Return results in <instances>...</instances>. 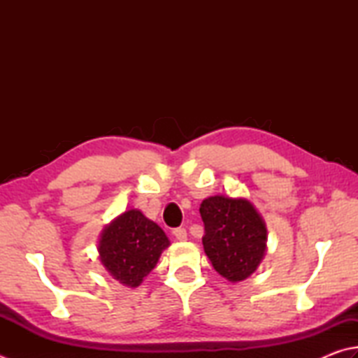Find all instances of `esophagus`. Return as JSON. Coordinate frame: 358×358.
<instances>
[{"label": "esophagus", "mask_w": 358, "mask_h": 358, "mask_svg": "<svg viewBox=\"0 0 358 358\" xmlns=\"http://www.w3.org/2000/svg\"><path fill=\"white\" fill-rule=\"evenodd\" d=\"M173 235H174V237H176V240H179V241H185V240H187V231H185L184 227L174 229Z\"/></svg>", "instance_id": "34e87169"}]
</instances>
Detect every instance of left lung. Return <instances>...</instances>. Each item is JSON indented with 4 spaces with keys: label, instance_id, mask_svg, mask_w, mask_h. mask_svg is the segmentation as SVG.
Masks as SVG:
<instances>
[{
    "label": "left lung",
    "instance_id": "left-lung-1",
    "mask_svg": "<svg viewBox=\"0 0 358 358\" xmlns=\"http://www.w3.org/2000/svg\"><path fill=\"white\" fill-rule=\"evenodd\" d=\"M202 245L215 271L231 282L245 280L265 255L266 227L251 202L210 196L199 207Z\"/></svg>",
    "mask_w": 358,
    "mask_h": 358
}]
</instances>
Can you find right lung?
I'll use <instances>...</instances> for the list:
<instances>
[{
  "instance_id": "1",
  "label": "right lung",
  "mask_w": 358,
  "mask_h": 358,
  "mask_svg": "<svg viewBox=\"0 0 358 358\" xmlns=\"http://www.w3.org/2000/svg\"><path fill=\"white\" fill-rule=\"evenodd\" d=\"M165 232L140 210H127L104 229L99 259L113 279L138 287L168 248Z\"/></svg>"
}]
</instances>
